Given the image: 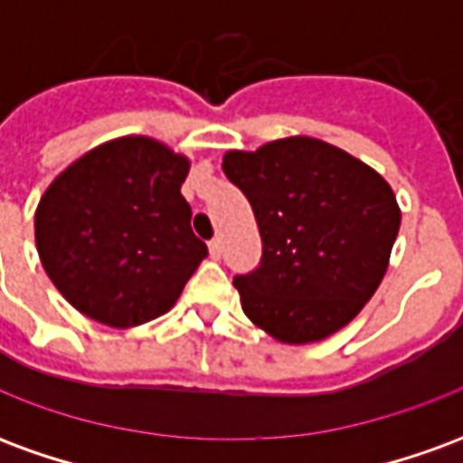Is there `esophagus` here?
Returning <instances> with one entry per match:
<instances>
[{
  "mask_svg": "<svg viewBox=\"0 0 463 463\" xmlns=\"http://www.w3.org/2000/svg\"><path fill=\"white\" fill-rule=\"evenodd\" d=\"M208 250H211V258H213V260H218V258H221V252H222L221 238H213V241L208 242Z\"/></svg>",
  "mask_w": 463,
  "mask_h": 463,
  "instance_id": "1",
  "label": "esophagus"
}]
</instances>
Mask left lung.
Returning <instances> with one entry per match:
<instances>
[{"mask_svg":"<svg viewBox=\"0 0 463 463\" xmlns=\"http://www.w3.org/2000/svg\"><path fill=\"white\" fill-rule=\"evenodd\" d=\"M222 171L250 201L262 238L260 268L232 280L248 320L285 345L340 332L389 268L402 222L392 185L310 136L228 151Z\"/></svg>","mask_w":463,"mask_h":463,"instance_id":"obj_1","label":"left lung"}]
</instances>
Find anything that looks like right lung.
Listing matches in <instances>:
<instances>
[{
  "label": "right lung",
  "instance_id": "right-lung-1",
  "mask_svg": "<svg viewBox=\"0 0 463 463\" xmlns=\"http://www.w3.org/2000/svg\"><path fill=\"white\" fill-rule=\"evenodd\" d=\"M188 156L151 136L86 151L49 183L34 241L49 280L91 320L128 330L171 310L208 255L181 185Z\"/></svg>",
  "mask_w": 463,
  "mask_h": 463
}]
</instances>
